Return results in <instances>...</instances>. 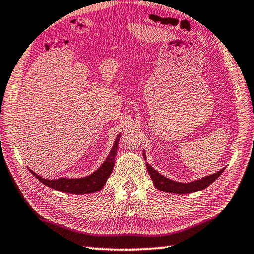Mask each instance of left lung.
<instances>
[{"label":"left lung","instance_id":"left-lung-1","mask_svg":"<svg viewBox=\"0 0 254 254\" xmlns=\"http://www.w3.org/2000/svg\"><path fill=\"white\" fill-rule=\"evenodd\" d=\"M144 158L146 159L145 153H144ZM146 167H147V171L149 173L150 177H152L154 185L156 186V189L163 190V192L174 193V194L194 193V192H197V190L206 189L207 186L212 184L213 182H214L225 170V167H224V168H222L221 171L214 173V174L203 177V179H201V180L190 182V183H180V182L172 181L170 179H167V177L161 175L156 170H154V168L150 166L149 164H146Z\"/></svg>","mask_w":254,"mask_h":254}]
</instances>
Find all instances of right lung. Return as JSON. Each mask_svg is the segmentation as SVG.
<instances>
[{
	"label": "right lung",
	"instance_id": "right-lung-1",
	"mask_svg": "<svg viewBox=\"0 0 254 254\" xmlns=\"http://www.w3.org/2000/svg\"><path fill=\"white\" fill-rule=\"evenodd\" d=\"M118 140H115V144L113 146L110 154L108 155L104 164L100 166L99 170H97L95 173L87 177H82V179H58V180H46L43 177L35 174L34 172L30 170V172L37 177V179L41 182L42 184L49 186V188L55 189L60 192H65L70 194H89L95 193L100 190L104 185L106 184L107 180L110 176L111 172L115 165V157L116 153H117L118 148Z\"/></svg>",
	"mask_w": 254,
	"mask_h": 254
}]
</instances>
